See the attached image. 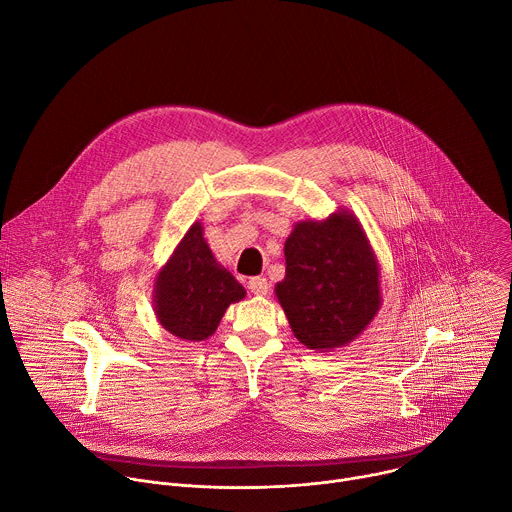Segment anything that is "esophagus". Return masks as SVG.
<instances>
[{
  "label": "esophagus",
  "mask_w": 512,
  "mask_h": 512,
  "mask_svg": "<svg viewBox=\"0 0 512 512\" xmlns=\"http://www.w3.org/2000/svg\"><path fill=\"white\" fill-rule=\"evenodd\" d=\"M247 285H249V291H251V294H255V296H267V291H269V281H267L265 277H251Z\"/></svg>",
  "instance_id": "34e87169"
}]
</instances>
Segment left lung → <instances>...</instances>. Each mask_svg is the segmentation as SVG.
<instances>
[{
    "instance_id": "1",
    "label": "left lung",
    "mask_w": 512,
    "mask_h": 512,
    "mask_svg": "<svg viewBox=\"0 0 512 512\" xmlns=\"http://www.w3.org/2000/svg\"><path fill=\"white\" fill-rule=\"evenodd\" d=\"M283 253L285 277L275 296L306 348L346 346L373 322L381 310V267L350 210L296 223Z\"/></svg>"
}]
</instances>
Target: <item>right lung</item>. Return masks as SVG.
<instances>
[{"label":"right lung","mask_w":512,"mask_h":512,"mask_svg":"<svg viewBox=\"0 0 512 512\" xmlns=\"http://www.w3.org/2000/svg\"><path fill=\"white\" fill-rule=\"evenodd\" d=\"M245 287L218 263L194 223L154 283V312L164 330L186 342L212 336L227 308L245 298Z\"/></svg>","instance_id":"add662e5"}]
</instances>
